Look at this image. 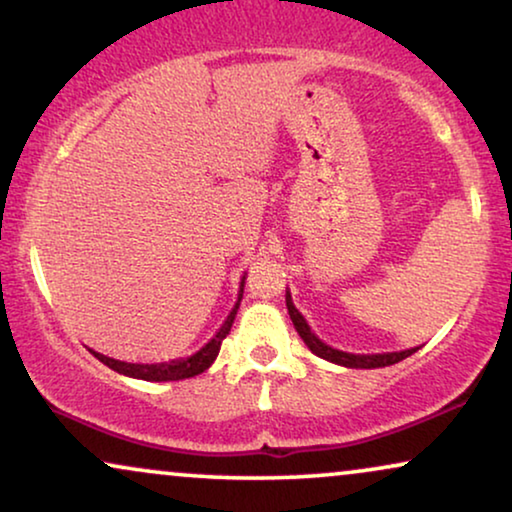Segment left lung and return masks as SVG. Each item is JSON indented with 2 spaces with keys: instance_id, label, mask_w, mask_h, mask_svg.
<instances>
[{
  "instance_id": "8db88e82",
  "label": "left lung",
  "mask_w": 512,
  "mask_h": 512,
  "mask_svg": "<svg viewBox=\"0 0 512 512\" xmlns=\"http://www.w3.org/2000/svg\"><path fill=\"white\" fill-rule=\"evenodd\" d=\"M286 307H289L293 326H296V331H298L300 338H303L305 345L312 349V354H317L326 361L340 363V366H347V368H382V366H391V363L408 359L410 354H415L419 349V347H415V349H405V352H389V354H347V352H340V349L328 347L326 342H321L317 335L310 331V326H307L303 314H300L296 310V305H293L289 291H286Z\"/></svg>"
}]
</instances>
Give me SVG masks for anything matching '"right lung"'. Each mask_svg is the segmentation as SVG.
<instances>
[{
	"mask_svg": "<svg viewBox=\"0 0 512 512\" xmlns=\"http://www.w3.org/2000/svg\"><path fill=\"white\" fill-rule=\"evenodd\" d=\"M240 300H242V293H240ZM240 300H237V305L233 307V312L228 314V319L223 321V326L219 328V333H216L214 338L209 340L207 345L202 347L198 354L188 356V359H184V361L158 363V366H139V363L114 361V359H109V356H102V354H97V352H93V354L104 363V366H109L111 370H116V373L130 375V377H139V380L177 382V380H186V377H195V375L205 373V370L214 363L216 356H219L221 342H223V338H226V335H228L230 326H233L235 314H237V307H240Z\"/></svg>",
	"mask_w": 512,
	"mask_h": 512,
	"instance_id": "right-lung-1",
	"label": "right lung"
}]
</instances>
